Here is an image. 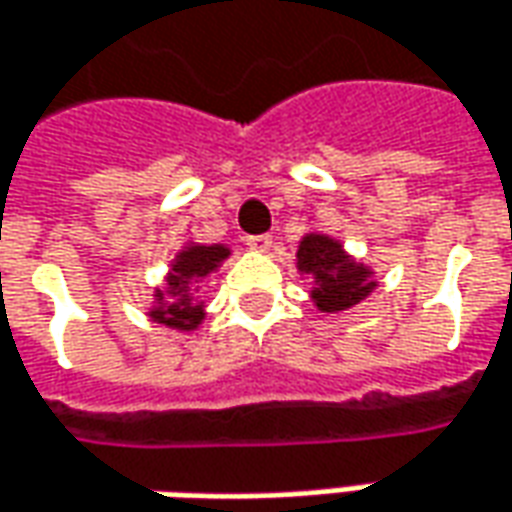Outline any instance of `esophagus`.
<instances>
[{"instance_id":"1","label":"esophagus","mask_w":512,"mask_h":512,"mask_svg":"<svg viewBox=\"0 0 512 512\" xmlns=\"http://www.w3.org/2000/svg\"><path fill=\"white\" fill-rule=\"evenodd\" d=\"M271 241H274L271 235H249V238H246V246H249L252 252H269Z\"/></svg>"}]
</instances>
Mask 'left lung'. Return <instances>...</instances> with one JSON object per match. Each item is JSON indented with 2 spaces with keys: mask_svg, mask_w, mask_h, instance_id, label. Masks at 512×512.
Listing matches in <instances>:
<instances>
[{
  "mask_svg": "<svg viewBox=\"0 0 512 512\" xmlns=\"http://www.w3.org/2000/svg\"><path fill=\"white\" fill-rule=\"evenodd\" d=\"M297 271L311 277V302L322 314H342L367 300L375 291L373 266L361 263L342 241L311 229L297 246Z\"/></svg>",
  "mask_w": 512,
  "mask_h": 512,
  "instance_id": "obj_1",
  "label": "left lung"
}]
</instances>
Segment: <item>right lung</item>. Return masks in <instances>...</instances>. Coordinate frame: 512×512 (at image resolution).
Here are the masks:
<instances>
[{"instance_id":"1","label":"right lung","mask_w":512,"mask_h":512,"mask_svg":"<svg viewBox=\"0 0 512 512\" xmlns=\"http://www.w3.org/2000/svg\"><path fill=\"white\" fill-rule=\"evenodd\" d=\"M229 255H232V249L227 243H184L176 257L170 260L165 285L154 288V302L148 308L151 322L182 330V333L201 328V322L207 316V305L198 297V285L221 269V263Z\"/></svg>"}]
</instances>
